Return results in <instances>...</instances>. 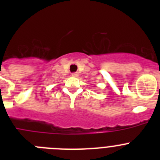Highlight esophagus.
<instances>
[{
	"label": "esophagus",
	"mask_w": 160,
	"mask_h": 160,
	"mask_svg": "<svg viewBox=\"0 0 160 160\" xmlns=\"http://www.w3.org/2000/svg\"><path fill=\"white\" fill-rule=\"evenodd\" d=\"M72 76H73V77H78V72H74V73H72Z\"/></svg>",
	"instance_id": "esophagus-1"
}]
</instances>
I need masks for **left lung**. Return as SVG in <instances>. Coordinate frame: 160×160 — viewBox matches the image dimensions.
Wrapping results in <instances>:
<instances>
[{"label":"left lung","instance_id":"8db88e82","mask_svg":"<svg viewBox=\"0 0 160 160\" xmlns=\"http://www.w3.org/2000/svg\"><path fill=\"white\" fill-rule=\"evenodd\" d=\"M159 88H160V87H159Z\"/></svg>","mask_w":160,"mask_h":160}]
</instances>
